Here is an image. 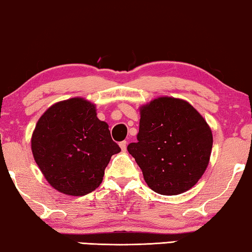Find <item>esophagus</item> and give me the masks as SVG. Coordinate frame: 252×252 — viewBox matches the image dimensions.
<instances>
[{
  "label": "esophagus",
  "instance_id": "1",
  "mask_svg": "<svg viewBox=\"0 0 252 252\" xmlns=\"http://www.w3.org/2000/svg\"><path fill=\"white\" fill-rule=\"evenodd\" d=\"M126 140H123V141H121V143H120V147H121V150H122V152H126Z\"/></svg>",
  "mask_w": 252,
  "mask_h": 252
}]
</instances>
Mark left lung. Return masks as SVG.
<instances>
[{"label":"left lung","instance_id":"1","mask_svg":"<svg viewBox=\"0 0 252 252\" xmlns=\"http://www.w3.org/2000/svg\"><path fill=\"white\" fill-rule=\"evenodd\" d=\"M211 148V130L200 113L170 97L140 108L137 143L127 145L148 187L162 195L192 189L207 169Z\"/></svg>","mask_w":252,"mask_h":252}]
</instances>
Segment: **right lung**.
<instances>
[{"label":"right lung","mask_w":252,"mask_h":252,"mask_svg":"<svg viewBox=\"0 0 252 252\" xmlns=\"http://www.w3.org/2000/svg\"><path fill=\"white\" fill-rule=\"evenodd\" d=\"M35 162L49 184L73 196L100 185L112 155L121 148L94 104L72 98L52 105L36 123L32 137Z\"/></svg>","instance_id":"obj_1"}]
</instances>
